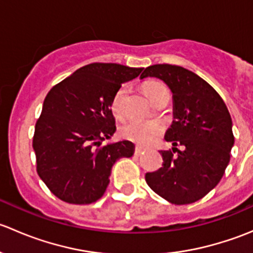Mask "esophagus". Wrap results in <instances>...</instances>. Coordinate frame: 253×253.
Wrapping results in <instances>:
<instances>
[{"instance_id": "obj_1", "label": "esophagus", "mask_w": 253, "mask_h": 253, "mask_svg": "<svg viewBox=\"0 0 253 253\" xmlns=\"http://www.w3.org/2000/svg\"><path fill=\"white\" fill-rule=\"evenodd\" d=\"M141 154H143V149H142V148H138V147L134 148V155H136V157H139V155H141Z\"/></svg>"}]
</instances>
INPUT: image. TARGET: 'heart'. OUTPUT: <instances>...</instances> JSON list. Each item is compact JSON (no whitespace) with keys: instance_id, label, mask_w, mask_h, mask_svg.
<instances>
[{"instance_id":"heart-1","label":"heart","mask_w":253,"mask_h":253,"mask_svg":"<svg viewBox=\"0 0 253 253\" xmlns=\"http://www.w3.org/2000/svg\"><path fill=\"white\" fill-rule=\"evenodd\" d=\"M143 91L145 95L148 96L152 103H154L163 93L168 91L167 86L163 83L157 81H149L145 82L143 84ZM127 94V86L122 85L119 90L115 93L114 98L111 100V111L115 117L117 119H122L124 117V101ZM163 125L158 121H132L125 125L120 133L125 139L129 142H133L134 144L139 145V147H149L153 143L158 139V137L162 134Z\"/></svg>"}]
</instances>
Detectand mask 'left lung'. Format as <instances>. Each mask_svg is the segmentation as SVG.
<instances>
[{
	"mask_svg": "<svg viewBox=\"0 0 253 253\" xmlns=\"http://www.w3.org/2000/svg\"><path fill=\"white\" fill-rule=\"evenodd\" d=\"M145 77L162 79L171 89L175 117L165 134L174 148L160 150L163 167L147 172L145 181L172 205H190L213 190L228 167L234 145L230 114L215 89L186 68L153 65L141 75Z\"/></svg>",
	"mask_w": 253,
	"mask_h": 253,
	"instance_id": "obj_1",
	"label": "left lung"
}]
</instances>
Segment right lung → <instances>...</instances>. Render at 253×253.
<instances>
[{
  "mask_svg": "<svg viewBox=\"0 0 253 253\" xmlns=\"http://www.w3.org/2000/svg\"><path fill=\"white\" fill-rule=\"evenodd\" d=\"M142 71L94 62L47 93L35 124L33 148L38 175L61 201L71 205L98 201L108 187L115 162L133 155L132 142H101L116 131L110 109L115 93Z\"/></svg>",
  "mask_w": 253,
  "mask_h": 253,
  "instance_id": "add662e5",
  "label": "right lung"
}]
</instances>
